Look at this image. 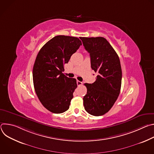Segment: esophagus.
Returning a JSON list of instances; mask_svg holds the SVG:
<instances>
[{
	"mask_svg": "<svg viewBox=\"0 0 154 154\" xmlns=\"http://www.w3.org/2000/svg\"><path fill=\"white\" fill-rule=\"evenodd\" d=\"M77 84L78 86H80V85H82V82H80V81H79V80H77Z\"/></svg>",
	"mask_w": 154,
	"mask_h": 154,
	"instance_id": "obj_1",
	"label": "esophagus"
}]
</instances>
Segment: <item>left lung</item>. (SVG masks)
Here are the masks:
<instances>
[{"label":"left lung","mask_w":154,"mask_h":154,"mask_svg":"<svg viewBox=\"0 0 154 154\" xmlns=\"http://www.w3.org/2000/svg\"><path fill=\"white\" fill-rule=\"evenodd\" d=\"M90 53L91 67L98 75L92 83H85L87 93L83 105L89 114L99 116L107 113L117 100L121 90L122 70L119 57L103 37H80Z\"/></svg>","instance_id":"8db88e82"}]
</instances>
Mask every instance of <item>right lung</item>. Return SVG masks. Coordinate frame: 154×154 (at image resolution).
Returning <instances> with one entry per match:
<instances>
[{
    "label": "right lung",
    "mask_w": 154,
    "mask_h": 154,
    "mask_svg": "<svg viewBox=\"0 0 154 154\" xmlns=\"http://www.w3.org/2000/svg\"><path fill=\"white\" fill-rule=\"evenodd\" d=\"M82 45L76 37L58 35L39 51L33 68L36 94L42 105L54 113H62L69 108L77 88L74 78L64 75V64Z\"/></svg>",
    "instance_id": "obj_1"
}]
</instances>
